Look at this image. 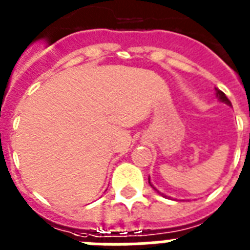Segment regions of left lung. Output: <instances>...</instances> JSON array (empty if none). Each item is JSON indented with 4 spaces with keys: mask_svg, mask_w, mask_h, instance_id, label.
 Wrapping results in <instances>:
<instances>
[{
    "mask_svg": "<svg viewBox=\"0 0 250 250\" xmlns=\"http://www.w3.org/2000/svg\"><path fill=\"white\" fill-rule=\"evenodd\" d=\"M216 97H217L218 101H220V102H224V103H226V104H228V106H231V102H230V101H229L228 97L225 96V93H224V92H221V90H220V89H217V88H216ZM149 184H150V187L153 188L154 190L157 191V193H160V194H162V193H161V191L158 190L157 188L154 187V185L152 184V183H150V180H149ZM162 195H164V194H162ZM164 197H166V195H164Z\"/></svg>",
    "mask_w": 250,
    "mask_h": 250,
    "instance_id": "1",
    "label": "left lung"
}]
</instances>
